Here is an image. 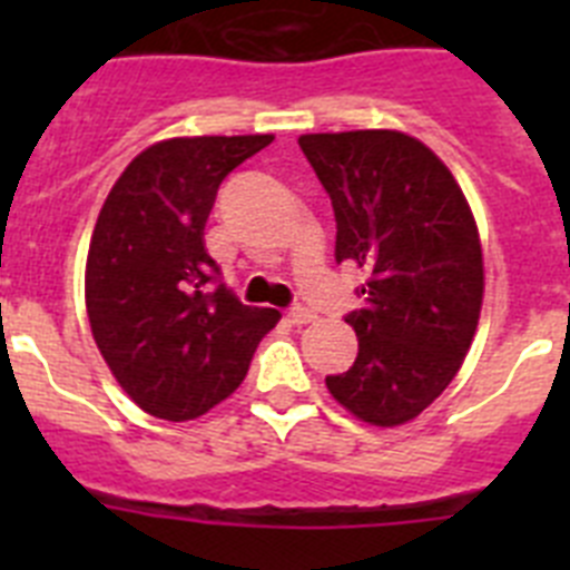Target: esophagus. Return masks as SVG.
Returning a JSON list of instances; mask_svg holds the SVG:
<instances>
[{"instance_id": "1", "label": "esophagus", "mask_w": 570, "mask_h": 570, "mask_svg": "<svg viewBox=\"0 0 570 570\" xmlns=\"http://www.w3.org/2000/svg\"><path fill=\"white\" fill-rule=\"evenodd\" d=\"M316 314L311 308H302V305H296V308L288 311V322L291 325H308V322H314Z\"/></svg>"}]
</instances>
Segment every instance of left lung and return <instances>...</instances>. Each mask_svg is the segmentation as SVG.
I'll list each match as a JSON object with an SVG mask.
<instances>
[{
    "label": "left lung",
    "mask_w": 570,
    "mask_h": 570,
    "mask_svg": "<svg viewBox=\"0 0 570 570\" xmlns=\"http://www.w3.org/2000/svg\"><path fill=\"white\" fill-rule=\"evenodd\" d=\"M299 148L334 205L336 262L365 271V305L345 316L360 354L325 385L360 420L402 425L445 391L476 334V223L451 170L414 136L305 134Z\"/></svg>",
    "instance_id": "obj_1"
}]
</instances>
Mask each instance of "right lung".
Instances as JSON below:
<instances>
[{"instance_id":"obj_1","label":"right lung","mask_w":570,"mask_h":570,"mask_svg":"<svg viewBox=\"0 0 570 570\" xmlns=\"http://www.w3.org/2000/svg\"><path fill=\"white\" fill-rule=\"evenodd\" d=\"M271 142V134L156 142L99 210L85 271L90 331L116 382L150 416L185 422L219 405L279 320L225 288L203 239L225 176Z\"/></svg>"}]
</instances>
